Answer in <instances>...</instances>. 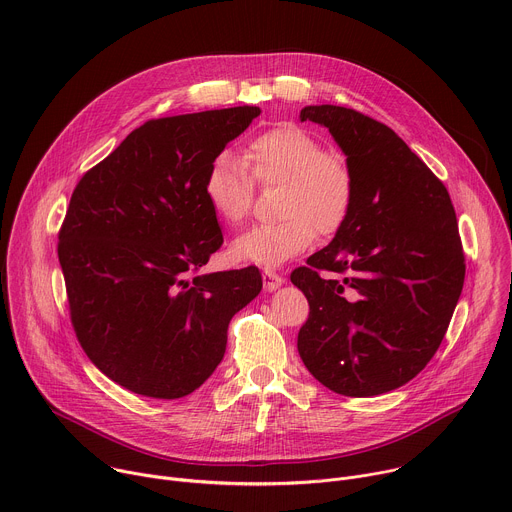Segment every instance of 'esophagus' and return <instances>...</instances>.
Returning a JSON list of instances; mask_svg holds the SVG:
<instances>
[{
	"label": "esophagus",
	"mask_w": 512,
	"mask_h": 512,
	"mask_svg": "<svg viewBox=\"0 0 512 512\" xmlns=\"http://www.w3.org/2000/svg\"><path fill=\"white\" fill-rule=\"evenodd\" d=\"M283 281H285V277L279 275L277 271H273V269H265V271H263V285H265L267 291L277 289Z\"/></svg>",
	"instance_id": "esophagus-1"
}]
</instances>
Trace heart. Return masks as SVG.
Wrapping results in <instances>:
<instances>
[{
    "mask_svg": "<svg viewBox=\"0 0 512 512\" xmlns=\"http://www.w3.org/2000/svg\"><path fill=\"white\" fill-rule=\"evenodd\" d=\"M243 158L245 164L221 152L208 164L202 190L210 210L225 225L237 227L253 208L255 184L279 186V221L237 237L233 259L273 267L304 253L316 235L332 237L348 223L356 200L354 170L342 154L326 152L310 131L298 125L271 127L247 143Z\"/></svg>",
    "mask_w": 512,
    "mask_h": 512,
    "instance_id": "obj_1",
    "label": "heart"
}]
</instances>
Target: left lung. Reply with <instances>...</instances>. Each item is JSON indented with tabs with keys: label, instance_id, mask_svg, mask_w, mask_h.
I'll use <instances>...</instances> for the list:
<instances>
[{
	"label": "left lung",
	"instance_id": "1",
	"mask_svg": "<svg viewBox=\"0 0 512 512\" xmlns=\"http://www.w3.org/2000/svg\"><path fill=\"white\" fill-rule=\"evenodd\" d=\"M300 117L334 135L356 200L332 243L289 275L310 304L298 350L330 391L381 395L419 375L448 332L466 275L456 210L444 182L385 123L336 105Z\"/></svg>",
	"mask_w": 512,
	"mask_h": 512
}]
</instances>
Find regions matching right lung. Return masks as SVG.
<instances>
[{"mask_svg": "<svg viewBox=\"0 0 512 512\" xmlns=\"http://www.w3.org/2000/svg\"><path fill=\"white\" fill-rule=\"evenodd\" d=\"M259 107L150 119L79 180L58 231L68 314L95 367L154 399L198 389L231 318L261 291L249 265L198 275L223 231L204 174Z\"/></svg>", "mask_w": 512, "mask_h": 512, "instance_id": "1", "label": "right lung"}]
</instances>
